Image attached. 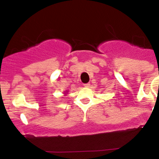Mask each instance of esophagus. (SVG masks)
Here are the masks:
<instances>
[{
	"mask_svg": "<svg viewBox=\"0 0 159 159\" xmlns=\"http://www.w3.org/2000/svg\"><path fill=\"white\" fill-rule=\"evenodd\" d=\"M84 86L85 87V88H89V87H90V84H85L84 85Z\"/></svg>",
	"mask_w": 159,
	"mask_h": 159,
	"instance_id": "obj_1",
	"label": "esophagus"
}]
</instances>
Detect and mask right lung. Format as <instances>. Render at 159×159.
<instances>
[{"mask_svg":"<svg viewBox=\"0 0 159 159\" xmlns=\"http://www.w3.org/2000/svg\"><path fill=\"white\" fill-rule=\"evenodd\" d=\"M64 94H65V95H67V93H64Z\"/></svg>","mask_w":159,"mask_h":159,"instance_id":"obj_1","label":"right lung"}]
</instances>
